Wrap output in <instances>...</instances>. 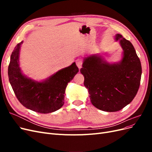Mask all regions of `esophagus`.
Here are the masks:
<instances>
[{
    "mask_svg": "<svg viewBox=\"0 0 152 152\" xmlns=\"http://www.w3.org/2000/svg\"><path fill=\"white\" fill-rule=\"evenodd\" d=\"M76 64H77V66H78V68L80 69L82 67V59H77V60H76Z\"/></svg>",
    "mask_w": 152,
    "mask_h": 152,
    "instance_id": "esophagus-1",
    "label": "esophagus"
}]
</instances>
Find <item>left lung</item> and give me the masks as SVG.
I'll use <instances>...</instances> for the list:
<instances>
[{"label":"left lung","mask_w":152,"mask_h":152,"mask_svg":"<svg viewBox=\"0 0 152 152\" xmlns=\"http://www.w3.org/2000/svg\"><path fill=\"white\" fill-rule=\"evenodd\" d=\"M123 49L122 60L109 63L101 56L84 58L80 72L91 103L105 112H117L129 104L139 89L142 73L140 59L130 41L121 34L115 37Z\"/></svg>","instance_id":"left-lung-1"}]
</instances>
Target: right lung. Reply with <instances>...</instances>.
Returning <instances> with one entry per match:
<instances>
[{
    "label": "right lung",
    "instance_id": "add662e5",
    "mask_svg": "<svg viewBox=\"0 0 152 152\" xmlns=\"http://www.w3.org/2000/svg\"><path fill=\"white\" fill-rule=\"evenodd\" d=\"M23 41L18 44L11 56L8 66L9 80L17 99L25 107L41 113L56 111L64 104L69 82L79 72L75 63L59 70L42 82L32 80L23 74L19 56Z\"/></svg>",
    "mask_w": 152,
    "mask_h": 152
}]
</instances>
